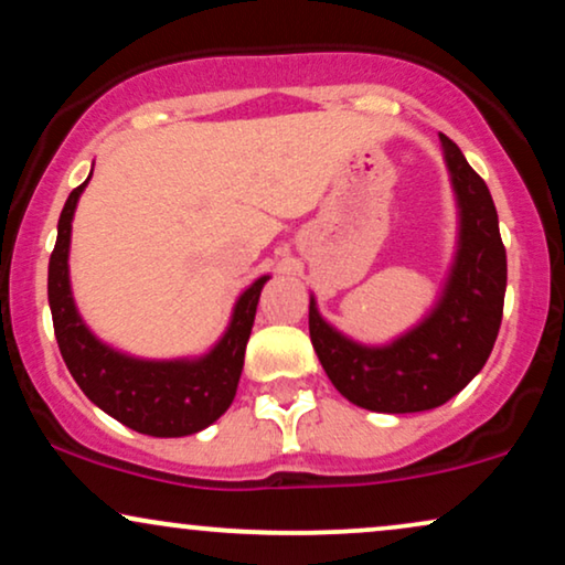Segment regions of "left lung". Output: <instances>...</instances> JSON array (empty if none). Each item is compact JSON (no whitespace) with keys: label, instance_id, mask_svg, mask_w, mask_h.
I'll return each instance as SVG.
<instances>
[{"label":"left lung","instance_id":"8db88e82","mask_svg":"<svg viewBox=\"0 0 565 565\" xmlns=\"http://www.w3.org/2000/svg\"><path fill=\"white\" fill-rule=\"evenodd\" d=\"M460 205V249L437 310L390 348H360L318 316L310 342L326 376L350 403L376 413H420L445 405L484 369L498 339L508 263L498 210L481 175L441 134Z\"/></svg>","mask_w":565,"mask_h":565}]
</instances>
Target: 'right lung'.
<instances>
[{"label": "right lung", "mask_w": 565, "mask_h": 565, "mask_svg": "<svg viewBox=\"0 0 565 565\" xmlns=\"http://www.w3.org/2000/svg\"><path fill=\"white\" fill-rule=\"evenodd\" d=\"M86 183L88 179L67 196L50 257L52 323L67 371L94 405L128 429L149 437H186L202 431L234 403L257 300L268 276L257 278L239 297L226 337L202 360L147 363L105 348L78 318L67 281L71 221Z\"/></svg>", "instance_id": "1"}]
</instances>
